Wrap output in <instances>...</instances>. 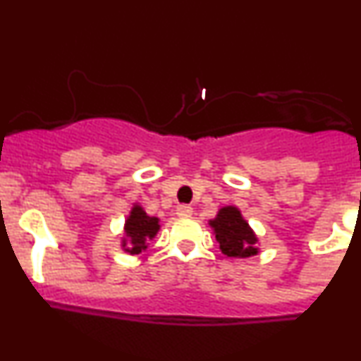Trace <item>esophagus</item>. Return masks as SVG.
Returning a JSON list of instances; mask_svg holds the SVG:
<instances>
[{"instance_id": "esophagus-1", "label": "esophagus", "mask_w": 361, "mask_h": 361, "mask_svg": "<svg viewBox=\"0 0 361 361\" xmlns=\"http://www.w3.org/2000/svg\"><path fill=\"white\" fill-rule=\"evenodd\" d=\"M176 214H178V217H192L193 209L190 205H180L176 209Z\"/></svg>"}]
</instances>
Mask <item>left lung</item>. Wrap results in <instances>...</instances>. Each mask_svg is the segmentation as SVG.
Segmentation results:
<instances>
[{
	"instance_id": "obj_1",
	"label": "left lung",
	"mask_w": 361,
	"mask_h": 361,
	"mask_svg": "<svg viewBox=\"0 0 361 361\" xmlns=\"http://www.w3.org/2000/svg\"><path fill=\"white\" fill-rule=\"evenodd\" d=\"M224 255L231 258H250L258 255V238L244 221L238 207L227 205L209 222Z\"/></svg>"
}]
</instances>
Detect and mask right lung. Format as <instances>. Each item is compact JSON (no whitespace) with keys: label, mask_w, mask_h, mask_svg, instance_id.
Masks as SVG:
<instances>
[{"label":"right lung","mask_w":361,"mask_h":361,"mask_svg":"<svg viewBox=\"0 0 361 361\" xmlns=\"http://www.w3.org/2000/svg\"><path fill=\"white\" fill-rule=\"evenodd\" d=\"M157 231H159V219L149 217L146 210L135 204L123 226V233H126V238L122 239L123 251L128 255H139L146 251L149 241L154 239Z\"/></svg>","instance_id":"right-lung-1"}]
</instances>
